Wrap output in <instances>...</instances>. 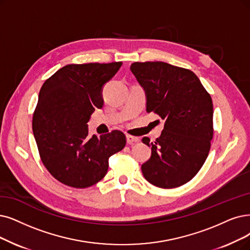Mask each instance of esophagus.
<instances>
[{"label":"esophagus","mask_w":250,"mask_h":250,"mask_svg":"<svg viewBox=\"0 0 250 250\" xmlns=\"http://www.w3.org/2000/svg\"><path fill=\"white\" fill-rule=\"evenodd\" d=\"M126 141H127L128 145H132V144L138 143L139 138L135 137V136H132V135H126Z\"/></svg>","instance_id":"1"}]
</instances>
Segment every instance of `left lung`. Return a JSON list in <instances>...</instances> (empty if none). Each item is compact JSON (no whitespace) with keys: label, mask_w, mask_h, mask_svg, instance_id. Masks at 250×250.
<instances>
[{"label":"left lung","mask_w":250,"mask_h":250,"mask_svg":"<svg viewBox=\"0 0 250 250\" xmlns=\"http://www.w3.org/2000/svg\"><path fill=\"white\" fill-rule=\"evenodd\" d=\"M130 69L146 93V112L156 113L164 128L142 165L152 185L171 188L188 183L200 170L213 136V104L199 78L189 69L162 62H134Z\"/></svg>","instance_id":"8db88e82"}]
</instances>
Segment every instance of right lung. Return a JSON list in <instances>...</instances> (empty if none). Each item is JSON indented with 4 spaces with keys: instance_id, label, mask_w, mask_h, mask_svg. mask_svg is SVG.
<instances>
[{
    "instance_id": "1",
    "label": "right lung",
    "mask_w": 250,
    "mask_h": 250,
    "mask_svg": "<svg viewBox=\"0 0 250 250\" xmlns=\"http://www.w3.org/2000/svg\"><path fill=\"white\" fill-rule=\"evenodd\" d=\"M122 62L68 64L50 77L39 93L33 131L42 162L57 181L78 188L104 177L108 158L124 148L121 131L88 135L95 108L104 106L103 89Z\"/></svg>"
}]
</instances>
